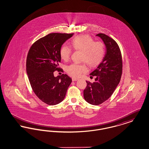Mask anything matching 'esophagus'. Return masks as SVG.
<instances>
[{
	"label": "esophagus",
	"mask_w": 149,
	"mask_h": 149,
	"mask_svg": "<svg viewBox=\"0 0 149 149\" xmlns=\"http://www.w3.org/2000/svg\"><path fill=\"white\" fill-rule=\"evenodd\" d=\"M78 79H77V78H72V80L73 81H77V80H78Z\"/></svg>",
	"instance_id": "34e87169"
}]
</instances>
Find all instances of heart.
Returning a JSON list of instances; mask_svg holds the SVG:
<instances>
[{
    "mask_svg": "<svg viewBox=\"0 0 149 149\" xmlns=\"http://www.w3.org/2000/svg\"><path fill=\"white\" fill-rule=\"evenodd\" d=\"M71 44L74 49L83 52L81 61L86 63L90 67H95L99 65L104 56V44L100 41H94L89 36H78L73 38ZM71 52L69 46L64 45L60 50V56L64 61H68L70 57ZM86 71L87 68L84 63H72L66 67V72L75 78L80 77Z\"/></svg>",
    "mask_w": 149,
    "mask_h": 149,
    "instance_id": "heart-1",
    "label": "heart"
}]
</instances>
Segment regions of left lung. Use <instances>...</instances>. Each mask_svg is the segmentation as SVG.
I'll list each match as a JSON object with an SVG mask.
<instances>
[{"label":"left lung","instance_id":"left-lung-1","mask_svg":"<svg viewBox=\"0 0 149 149\" xmlns=\"http://www.w3.org/2000/svg\"><path fill=\"white\" fill-rule=\"evenodd\" d=\"M96 36L103 40L106 52L102 63L90 74L96 76L95 81H86L87 85L84 90L85 100L95 106L102 104L112 95L120 81L122 72V55L118 44L104 33Z\"/></svg>","mask_w":149,"mask_h":149}]
</instances>
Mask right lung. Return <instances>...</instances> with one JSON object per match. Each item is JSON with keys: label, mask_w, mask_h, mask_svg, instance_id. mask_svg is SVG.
I'll return each mask as SVG.
<instances>
[{"label": "right lung", "mask_w": 149, "mask_h": 149, "mask_svg": "<svg viewBox=\"0 0 149 149\" xmlns=\"http://www.w3.org/2000/svg\"><path fill=\"white\" fill-rule=\"evenodd\" d=\"M74 33H52L36 41L29 49L26 60V71L33 91L43 102L56 105L64 99L72 80L68 75L55 77L60 71V50Z\"/></svg>", "instance_id": "1"}]
</instances>
